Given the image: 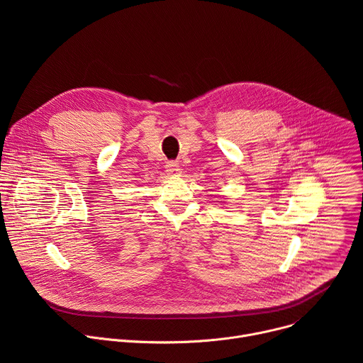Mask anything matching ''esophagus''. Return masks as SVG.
Wrapping results in <instances>:
<instances>
[{
	"mask_svg": "<svg viewBox=\"0 0 363 363\" xmlns=\"http://www.w3.org/2000/svg\"><path fill=\"white\" fill-rule=\"evenodd\" d=\"M167 172H168V175H172V177H177V175H179V172H181V168H179V164L178 162H175V161H169L168 164H167Z\"/></svg>",
	"mask_w": 363,
	"mask_h": 363,
	"instance_id": "obj_1",
	"label": "esophagus"
}]
</instances>
